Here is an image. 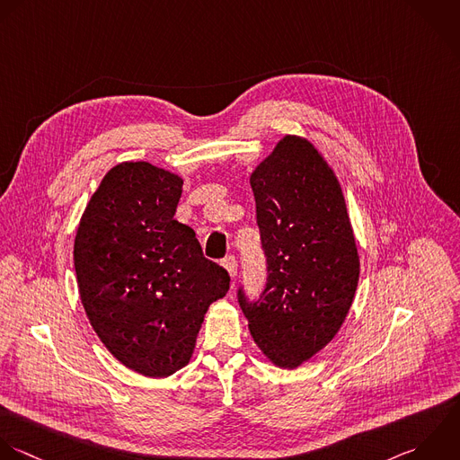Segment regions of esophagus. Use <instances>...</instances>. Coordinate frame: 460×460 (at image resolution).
Wrapping results in <instances>:
<instances>
[{"label":"esophagus","instance_id":"esophagus-1","mask_svg":"<svg viewBox=\"0 0 460 460\" xmlns=\"http://www.w3.org/2000/svg\"><path fill=\"white\" fill-rule=\"evenodd\" d=\"M222 267L227 270V274H229L231 278H234L236 272H238V263H236V258H234V256L224 258V260H222Z\"/></svg>","mask_w":460,"mask_h":460}]
</instances>
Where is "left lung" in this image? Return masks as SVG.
<instances>
[{
  "label": "left lung",
  "mask_w": 460,
  "mask_h": 460,
  "mask_svg": "<svg viewBox=\"0 0 460 460\" xmlns=\"http://www.w3.org/2000/svg\"><path fill=\"white\" fill-rule=\"evenodd\" d=\"M267 287L249 303V332L270 364L297 369L342 328L360 278V256L342 186L324 155L283 136L251 173Z\"/></svg>",
  "instance_id": "left-lung-1"
}]
</instances>
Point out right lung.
I'll list each match as a JSON object with an SVG mask.
<instances>
[{"label":"right lung","mask_w":460,"mask_h":460,"mask_svg":"<svg viewBox=\"0 0 460 460\" xmlns=\"http://www.w3.org/2000/svg\"><path fill=\"white\" fill-rule=\"evenodd\" d=\"M182 177L148 161L112 166L91 195L73 245L85 315L109 353L146 378L188 366L229 274L173 218Z\"/></svg>","instance_id":"right-lung-1"}]
</instances>
